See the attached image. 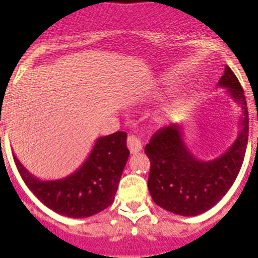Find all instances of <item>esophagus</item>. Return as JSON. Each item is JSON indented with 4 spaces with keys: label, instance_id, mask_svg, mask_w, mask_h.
<instances>
[{
    "label": "esophagus",
    "instance_id": "1",
    "mask_svg": "<svg viewBox=\"0 0 258 258\" xmlns=\"http://www.w3.org/2000/svg\"><path fill=\"white\" fill-rule=\"evenodd\" d=\"M127 149L132 154H136V152H140L142 150V143H141L140 138H137L136 136H129L126 140Z\"/></svg>",
    "mask_w": 258,
    "mask_h": 258
}]
</instances>
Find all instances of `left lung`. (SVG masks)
I'll list each match as a JSON object with an SVG mask.
<instances>
[{"mask_svg":"<svg viewBox=\"0 0 258 258\" xmlns=\"http://www.w3.org/2000/svg\"><path fill=\"white\" fill-rule=\"evenodd\" d=\"M240 104V132L234 145L214 160L203 161L183 141L182 125L170 124L152 136L145 152L151 163L149 191L157 206L179 216H198L216 206L240 172L248 145V109L244 92L230 67L218 81Z\"/></svg>","mask_w":258,"mask_h":258,"instance_id":"obj_1","label":"left lung"}]
</instances>
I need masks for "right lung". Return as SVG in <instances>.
<instances>
[{
  "label": "right lung",
  "mask_w": 258,
  "mask_h": 258,
  "mask_svg": "<svg viewBox=\"0 0 258 258\" xmlns=\"http://www.w3.org/2000/svg\"><path fill=\"white\" fill-rule=\"evenodd\" d=\"M127 157L126 133L116 132L98 138L85 163L61 179L41 181L15 155L14 161L27 187L44 206L61 216L85 218L112 204Z\"/></svg>",
  "instance_id": "1"
}]
</instances>
